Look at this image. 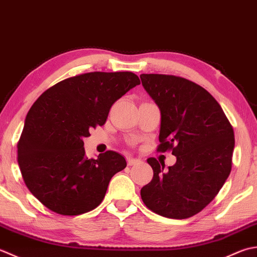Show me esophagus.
Here are the masks:
<instances>
[{
  "mask_svg": "<svg viewBox=\"0 0 257 257\" xmlns=\"http://www.w3.org/2000/svg\"><path fill=\"white\" fill-rule=\"evenodd\" d=\"M140 160L139 159H135V158H131V156H128L127 158V164L131 166V165H134V164H138L140 163Z\"/></svg>",
  "mask_w": 257,
  "mask_h": 257,
  "instance_id": "34e87169",
  "label": "esophagus"
}]
</instances>
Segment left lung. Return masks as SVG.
Segmentation results:
<instances>
[{
	"instance_id": "left-lung-1",
	"label": "left lung",
	"mask_w": 257,
	"mask_h": 257,
	"mask_svg": "<svg viewBox=\"0 0 257 257\" xmlns=\"http://www.w3.org/2000/svg\"><path fill=\"white\" fill-rule=\"evenodd\" d=\"M145 91L161 111L158 151H172L176 163L151 158L153 179L141 196L159 215L183 219L213 201L231 173L234 131L221 105L205 88L186 78L141 74Z\"/></svg>"
}]
</instances>
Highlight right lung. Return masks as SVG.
<instances>
[{
    "label": "right lung",
    "mask_w": 257,
    "mask_h": 257,
    "mask_svg": "<svg viewBox=\"0 0 257 257\" xmlns=\"http://www.w3.org/2000/svg\"><path fill=\"white\" fill-rule=\"evenodd\" d=\"M139 84L132 72H92L63 80L36 99L26 115L18 162L26 186L44 206L80 215L101 204L126 161L113 151L87 159L83 139Z\"/></svg>",
    "instance_id": "right-lung-1"
}]
</instances>
